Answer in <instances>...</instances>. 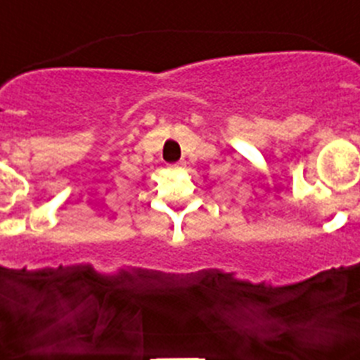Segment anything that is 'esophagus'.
Masks as SVG:
<instances>
[{
	"label": "esophagus",
	"mask_w": 360,
	"mask_h": 360,
	"mask_svg": "<svg viewBox=\"0 0 360 360\" xmlns=\"http://www.w3.org/2000/svg\"><path fill=\"white\" fill-rule=\"evenodd\" d=\"M184 167H185V162H184V160H180V162H176V163H172V165H170L172 170H181V168H184Z\"/></svg>",
	"instance_id": "esophagus-1"
}]
</instances>
